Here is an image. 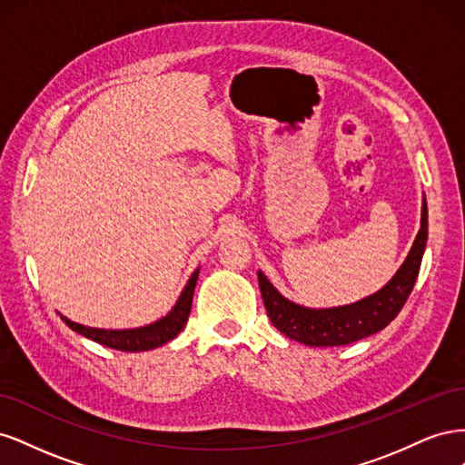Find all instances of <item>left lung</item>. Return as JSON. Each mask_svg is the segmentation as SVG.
Here are the masks:
<instances>
[{"mask_svg": "<svg viewBox=\"0 0 465 465\" xmlns=\"http://www.w3.org/2000/svg\"><path fill=\"white\" fill-rule=\"evenodd\" d=\"M429 213L423 200L420 229L405 262L388 283L371 297L353 304L335 308H306L285 299L262 272H258V283L263 297L267 316L273 326L285 333L289 340L301 341L311 347L349 345L369 337L400 314L407 297H410L419 275L420 260L427 246Z\"/></svg>", "mask_w": 465, "mask_h": 465, "instance_id": "left-lung-1", "label": "left lung"}]
</instances>
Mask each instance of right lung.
Masks as SVG:
<instances>
[{"instance_id": "1", "label": "right lung", "mask_w": 465, "mask_h": 465, "mask_svg": "<svg viewBox=\"0 0 465 465\" xmlns=\"http://www.w3.org/2000/svg\"><path fill=\"white\" fill-rule=\"evenodd\" d=\"M198 275L200 270H195L192 277L188 279V283L178 297L176 304L171 312L163 316L161 320L149 323V326L143 328H134V330H98V328H89L83 326V323L72 322L69 318L62 316V320L67 323L74 331L89 337V340L106 345L110 349H118V351H128V353H137V351H151L157 349L182 331V328L186 326L190 311H192V299H193V289L195 283H198Z\"/></svg>"}]
</instances>
